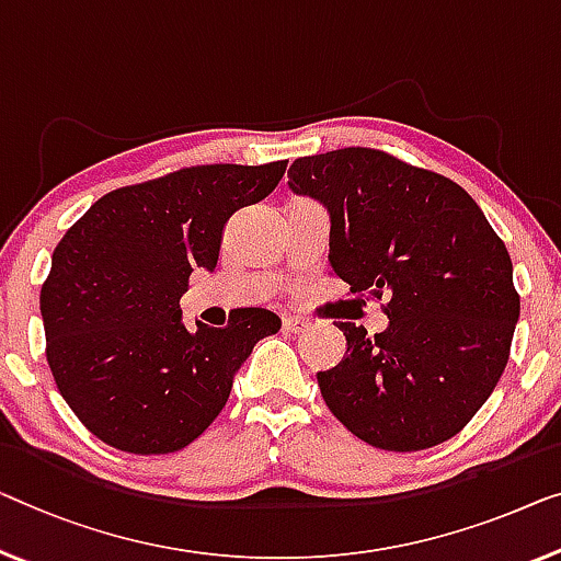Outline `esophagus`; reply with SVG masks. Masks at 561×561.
I'll list each match as a JSON object with an SVG mask.
<instances>
[{"label":"esophagus","mask_w":561,"mask_h":561,"mask_svg":"<svg viewBox=\"0 0 561 561\" xmlns=\"http://www.w3.org/2000/svg\"><path fill=\"white\" fill-rule=\"evenodd\" d=\"M282 328H284V332H289V334H305L309 330V322L299 320V317H284Z\"/></svg>","instance_id":"1"}]
</instances>
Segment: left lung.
<instances>
[{
    "label": "left lung",
    "mask_w": 561,
    "mask_h": 561,
    "mask_svg": "<svg viewBox=\"0 0 561 561\" xmlns=\"http://www.w3.org/2000/svg\"><path fill=\"white\" fill-rule=\"evenodd\" d=\"M289 188L328 206L334 277L388 297L386 332L337 322L347 355L317 373L332 415L398 454L454 438L512 353L519 295L504 241L458 183L386 150L297 158Z\"/></svg>",
    "instance_id": "8db88e82"
}]
</instances>
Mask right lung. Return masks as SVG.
Returning a JSON list of instances; mask_svg holds the SVG:
<instances>
[{"instance_id": "right-lung-1", "label": "right lung", "mask_w": 561, "mask_h": 561, "mask_svg": "<svg viewBox=\"0 0 561 561\" xmlns=\"http://www.w3.org/2000/svg\"><path fill=\"white\" fill-rule=\"evenodd\" d=\"M287 161L191 165L115 188L67 229L39 291L47 365L80 423L138 456L186 448L227 405L254 345L282 328L244 307L227 328L181 322L196 266L219 262L229 216L270 196Z\"/></svg>"}]
</instances>
